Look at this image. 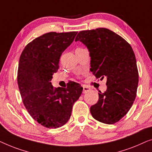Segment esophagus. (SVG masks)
Instances as JSON below:
<instances>
[{
	"label": "esophagus",
	"mask_w": 152,
	"mask_h": 152,
	"mask_svg": "<svg viewBox=\"0 0 152 152\" xmlns=\"http://www.w3.org/2000/svg\"><path fill=\"white\" fill-rule=\"evenodd\" d=\"M83 93H86L87 91H90V88L89 87L85 86V85H83Z\"/></svg>",
	"instance_id": "obj_1"
}]
</instances>
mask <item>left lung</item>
I'll return each mask as SVG.
<instances>
[{"label": "left lung", "mask_w": 152, "mask_h": 152, "mask_svg": "<svg viewBox=\"0 0 152 152\" xmlns=\"http://www.w3.org/2000/svg\"><path fill=\"white\" fill-rule=\"evenodd\" d=\"M87 47L90 71L96 78H107V90L99 91L98 102L90 107L93 118L114 124L125 116L135 100L138 72L132 47L118 34L106 28L81 31L75 41Z\"/></svg>", "instance_id": "left-lung-1"}]
</instances>
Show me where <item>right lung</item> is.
<instances>
[{
    "label": "right lung",
    "instance_id": "add662e5",
    "mask_svg": "<svg viewBox=\"0 0 152 152\" xmlns=\"http://www.w3.org/2000/svg\"><path fill=\"white\" fill-rule=\"evenodd\" d=\"M77 31H52L34 39L25 46L19 59L17 81L23 104L33 119L47 128L65 125L83 87L75 82L66 88L52 85L59 59L74 41Z\"/></svg>",
    "mask_w": 152,
    "mask_h": 152
}]
</instances>
